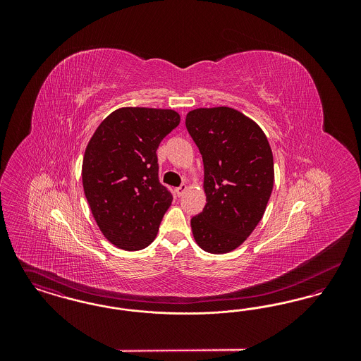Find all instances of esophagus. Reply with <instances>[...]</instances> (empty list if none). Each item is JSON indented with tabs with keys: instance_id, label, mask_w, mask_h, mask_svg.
<instances>
[{
	"instance_id": "obj_1",
	"label": "esophagus",
	"mask_w": 361,
	"mask_h": 361,
	"mask_svg": "<svg viewBox=\"0 0 361 361\" xmlns=\"http://www.w3.org/2000/svg\"><path fill=\"white\" fill-rule=\"evenodd\" d=\"M187 189H188V187H187L185 184H181L178 188L176 189V192H177V195H178V196H183V195L185 193V190H187Z\"/></svg>"
}]
</instances>
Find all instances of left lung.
I'll return each instance as SVG.
<instances>
[{"label": "left lung", "instance_id": "obj_1", "mask_svg": "<svg viewBox=\"0 0 361 361\" xmlns=\"http://www.w3.org/2000/svg\"><path fill=\"white\" fill-rule=\"evenodd\" d=\"M185 126L204 165L207 204L190 219L197 245L222 255L238 247L261 221L274 188V155L264 131L228 106L197 108Z\"/></svg>", "mask_w": 361, "mask_h": 361}]
</instances>
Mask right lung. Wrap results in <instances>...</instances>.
Returning <instances> with one entry per match:
<instances>
[{
  "instance_id": "1",
  "label": "right lung",
  "mask_w": 361,
  "mask_h": 361,
  "mask_svg": "<svg viewBox=\"0 0 361 361\" xmlns=\"http://www.w3.org/2000/svg\"><path fill=\"white\" fill-rule=\"evenodd\" d=\"M180 124L173 109L128 106L106 116L86 146L82 184L104 237L123 250L150 245L172 204L157 149Z\"/></svg>"
}]
</instances>
